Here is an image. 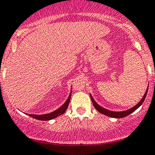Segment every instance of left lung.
Listing matches in <instances>:
<instances>
[{
    "label": "left lung",
    "mask_w": 155,
    "mask_h": 155,
    "mask_svg": "<svg viewBox=\"0 0 155 155\" xmlns=\"http://www.w3.org/2000/svg\"><path fill=\"white\" fill-rule=\"evenodd\" d=\"M148 87H149V86H148ZM146 89V93H145V94L143 95V98L141 99V100L139 102H138L137 104L135 106H134L131 107V108L128 109V110H123V111H112V110H107V109H105L104 108V107H101L100 105H99L96 102V101L94 100V99L93 98V97L91 96V94H90V96H91V101H92V103L93 105H94V107H95L96 109H97V110L99 112V113L105 115V116H107V117H113V118H123V117H127L128 115H129L130 114L133 113L134 111L135 110H137V109L141 105L143 104V102H144L145 99H146V95H147V92H148V88Z\"/></svg>",
    "instance_id": "obj_1"
}]
</instances>
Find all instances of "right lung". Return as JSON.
<instances>
[{
  "label": "right lung",
  "instance_id": "1",
  "mask_svg": "<svg viewBox=\"0 0 155 155\" xmlns=\"http://www.w3.org/2000/svg\"><path fill=\"white\" fill-rule=\"evenodd\" d=\"M71 93H70V95L69 97H68V99L66 100V102H65L61 107H58L57 110L51 112V113L46 114H41V115H37V114H28V115L34 119H36V120H44V121H47V120H53V119L56 118V117H58V116H61V114H63L66 111V110L68 109V105H69L70 101H71Z\"/></svg>",
  "mask_w": 155,
  "mask_h": 155
}]
</instances>
